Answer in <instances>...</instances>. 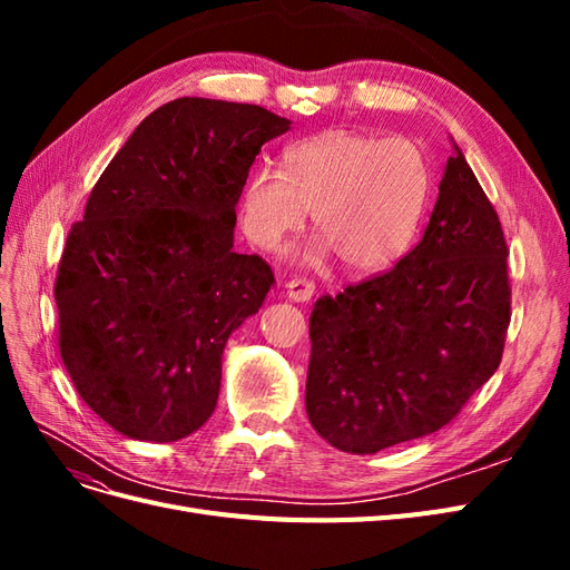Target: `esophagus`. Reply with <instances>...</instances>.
<instances>
[{"mask_svg": "<svg viewBox=\"0 0 570 570\" xmlns=\"http://www.w3.org/2000/svg\"><path fill=\"white\" fill-rule=\"evenodd\" d=\"M285 287H287V297L292 302H308L316 292V285L306 278H292V281H287Z\"/></svg>", "mask_w": 570, "mask_h": 570, "instance_id": "1", "label": "esophagus"}]
</instances>
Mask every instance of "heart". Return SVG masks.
<instances>
[{
    "instance_id": "heart-1",
    "label": "heart",
    "mask_w": 570,
    "mask_h": 570,
    "mask_svg": "<svg viewBox=\"0 0 570 570\" xmlns=\"http://www.w3.org/2000/svg\"><path fill=\"white\" fill-rule=\"evenodd\" d=\"M283 166H256L239 197V223L256 247L278 249L314 209L321 235L302 249L304 264L335 254L347 273L373 275L404 256L430 195L416 142L325 130L292 145Z\"/></svg>"
}]
</instances>
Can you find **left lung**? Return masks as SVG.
Listing matches in <instances>:
<instances>
[{
  "label": "left lung",
  "mask_w": 570,
  "mask_h": 570,
  "mask_svg": "<svg viewBox=\"0 0 570 570\" xmlns=\"http://www.w3.org/2000/svg\"><path fill=\"white\" fill-rule=\"evenodd\" d=\"M507 256L494 206L454 145L421 243L314 306L306 413L316 433L375 454L456 419L502 361Z\"/></svg>",
  "instance_id": "left-lung-1"
}]
</instances>
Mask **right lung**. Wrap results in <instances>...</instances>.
I'll return each instance as SVG.
<instances>
[{"mask_svg": "<svg viewBox=\"0 0 570 570\" xmlns=\"http://www.w3.org/2000/svg\"><path fill=\"white\" fill-rule=\"evenodd\" d=\"M289 120L180 97L118 149L57 271L59 352L120 435L176 442L216 409L223 347L262 308L273 271L233 249L235 206L262 145Z\"/></svg>", "mask_w": 570, "mask_h": 570, "instance_id": "add662e5", "label": "right lung"}]
</instances>
